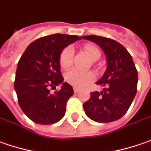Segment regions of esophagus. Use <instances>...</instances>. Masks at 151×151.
Masks as SVG:
<instances>
[{"label": "esophagus", "mask_w": 151, "mask_h": 151, "mask_svg": "<svg viewBox=\"0 0 151 151\" xmlns=\"http://www.w3.org/2000/svg\"><path fill=\"white\" fill-rule=\"evenodd\" d=\"M73 91H74V93H78L79 91V88L77 87H73Z\"/></svg>", "instance_id": "1"}]
</instances>
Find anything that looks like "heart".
<instances>
[{"instance_id":"b5f03b06","label":"heart","mask_w":151,"mask_h":151,"mask_svg":"<svg viewBox=\"0 0 151 151\" xmlns=\"http://www.w3.org/2000/svg\"><path fill=\"white\" fill-rule=\"evenodd\" d=\"M83 50L87 53L88 57L92 61L98 60L101 52L96 45L92 44H86L83 45ZM74 50L72 46H67L62 50L59 56V64L63 69L69 68L73 64ZM66 81L76 87H83L88 83L92 82L95 79V74L93 72H83L78 69L73 68L68 71L65 75Z\"/></svg>"}]
</instances>
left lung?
Here are the masks:
<instances>
[{"label":"left lung","instance_id":"1","mask_svg":"<svg viewBox=\"0 0 151 151\" xmlns=\"http://www.w3.org/2000/svg\"><path fill=\"white\" fill-rule=\"evenodd\" d=\"M83 39L96 43L104 50L107 68L96 84L103 85L101 92L90 93L83 104L90 119L97 122H111L120 119L128 111L137 92L138 73L133 58L120 43L106 37L87 35Z\"/></svg>","mask_w":151,"mask_h":151}]
</instances>
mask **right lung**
I'll use <instances>...</instances> for the list:
<instances>
[{
    "label": "right lung",
    "instance_id": "right-lung-1",
    "mask_svg": "<svg viewBox=\"0 0 151 151\" xmlns=\"http://www.w3.org/2000/svg\"><path fill=\"white\" fill-rule=\"evenodd\" d=\"M78 40L81 37L63 34L41 37L31 43L21 56L14 88L22 111L34 122L49 125L64 116L73 88L63 83L59 56L66 46ZM60 83H63L61 89L50 94L49 89Z\"/></svg>",
    "mask_w": 151,
    "mask_h": 151
}]
</instances>
